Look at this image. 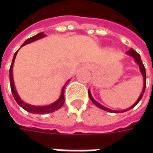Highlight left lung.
Instances as JSON below:
<instances>
[{"mask_svg":"<svg viewBox=\"0 0 153 153\" xmlns=\"http://www.w3.org/2000/svg\"><path fill=\"white\" fill-rule=\"evenodd\" d=\"M127 54L132 56L133 58L134 59L135 62L138 64L139 66H140V72H141L142 76H143V80H144V87H143L142 93H141V94L140 95V97H139V99L137 100V101L134 103L132 106H130L129 108L126 109V110H123V111H114V110H111V109H108V108H106V107H105L104 105H100V103H98L96 100H94V98H93V96H92L91 92H90V90L88 89V95H89V98H90V100H91L92 102L94 103L96 106H98L99 108L102 109V110H104V111H109V112H114V113H119V112H124V111H128V110H130V109L134 108V107L138 104L139 101L141 100V98H142L143 94H144L145 89H146V69H145V66H144V65H143V63H142V61H141L140 56V54H139L137 52H135V51L134 50L133 48H130L129 50L128 51V52H127Z\"/></svg>","mask_w":153,"mask_h":153,"instance_id":"obj_1","label":"left lung"}]
</instances>
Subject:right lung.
<instances>
[{
	"mask_svg": "<svg viewBox=\"0 0 153 153\" xmlns=\"http://www.w3.org/2000/svg\"><path fill=\"white\" fill-rule=\"evenodd\" d=\"M46 36V35L43 34V32L39 33L37 35L34 36L30 38L27 39L26 41L23 43L22 46H25V45L28 44L30 42H32L36 40H38L40 38H42ZM17 53L18 51L14 53V56H13V61H12V65L10 66V70H9V77H10V86H11V90H12V94L14 97L16 102L18 103L21 107L23 109H25V111H27L28 112H30V113H34V114H47V113H50V112H53L57 110H59V108H61L62 105H64L65 103V96H64V89H65V87L68 83L67 82L65 84V86L63 87L61 92V95L60 97L59 98L58 100H56L55 102L49 105H44V106H35V105H29V104H26L22 100L20 99V97L19 96L18 93L16 91V88H15L14 85V82H13V63H14L15 58H16V55H17Z\"/></svg>",
	"mask_w": 153,
	"mask_h": 153,
	"instance_id": "1",
	"label": "right lung"
}]
</instances>
